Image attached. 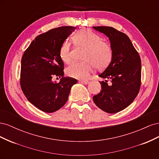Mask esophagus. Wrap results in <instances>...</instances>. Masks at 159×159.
I'll list each match as a JSON object with an SVG mask.
<instances>
[{
  "label": "esophagus",
  "instance_id": "obj_1",
  "mask_svg": "<svg viewBox=\"0 0 159 159\" xmlns=\"http://www.w3.org/2000/svg\"><path fill=\"white\" fill-rule=\"evenodd\" d=\"M80 81L84 84H89V81H88V80H81Z\"/></svg>",
  "mask_w": 159,
  "mask_h": 159
}]
</instances>
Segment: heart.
Segmentation results:
<instances>
[{
    "mask_svg": "<svg viewBox=\"0 0 159 159\" xmlns=\"http://www.w3.org/2000/svg\"><path fill=\"white\" fill-rule=\"evenodd\" d=\"M72 40L76 46L85 49L82 62H74L66 69V74L71 78H87L94 68L102 70L107 67L113 57V50L107 42L89 29H83L74 35ZM59 55L62 61L69 64L71 61L70 44H61Z\"/></svg>",
    "mask_w": 159,
    "mask_h": 159,
    "instance_id": "b5f03b06",
    "label": "heart"
}]
</instances>
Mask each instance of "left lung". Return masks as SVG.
I'll use <instances>...</instances> for the list:
<instances>
[{"mask_svg": "<svg viewBox=\"0 0 159 159\" xmlns=\"http://www.w3.org/2000/svg\"><path fill=\"white\" fill-rule=\"evenodd\" d=\"M106 35L113 50V57L107 68L99 75L110 80L100 81V93L93 97L97 106L108 113H115L131 104L138 95L141 84V61L129 38L113 27L93 26Z\"/></svg>", "mask_w": 159, "mask_h": 159, "instance_id": "obj_1", "label": "left lung"}]
</instances>
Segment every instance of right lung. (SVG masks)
<instances>
[{
    "instance_id": "1",
    "label": "right lung",
    "mask_w": 159,
    "mask_h": 159,
    "mask_svg": "<svg viewBox=\"0 0 159 159\" xmlns=\"http://www.w3.org/2000/svg\"><path fill=\"white\" fill-rule=\"evenodd\" d=\"M75 29L61 26L38 35L25 50L21 60L20 86L25 97L38 109L53 113L65 105L77 80L64 77V62L59 51L61 44ZM53 76L62 77L53 83Z\"/></svg>"
}]
</instances>
